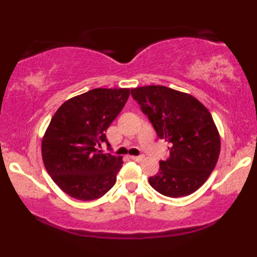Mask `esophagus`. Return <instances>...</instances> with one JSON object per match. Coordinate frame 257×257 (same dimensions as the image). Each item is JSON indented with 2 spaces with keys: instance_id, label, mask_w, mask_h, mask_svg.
I'll return each mask as SVG.
<instances>
[{
  "instance_id": "34e87169",
  "label": "esophagus",
  "mask_w": 257,
  "mask_h": 257,
  "mask_svg": "<svg viewBox=\"0 0 257 257\" xmlns=\"http://www.w3.org/2000/svg\"><path fill=\"white\" fill-rule=\"evenodd\" d=\"M143 156H131V159L132 161H135V162H140L143 161Z\"/></svg>"
}]
</instances>
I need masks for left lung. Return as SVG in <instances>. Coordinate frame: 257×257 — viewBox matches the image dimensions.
Returning <instances> with one entry per match:
<instances>
[{
	"label": "left lung",
	"mask_w": 257,
	"mask_h": 257,
	"mask_svg": "<svg viewBox=\"0 0 257 257\" xmlns=\"http://www.w3.org/2000/svg\"><path fill=\"white\" fill-rule=\"evenodd\" d=\"M133 98L149 116L170 156L159 162L150 185L170 198L196 192L213 173L220 156L221 139L210 112L191 94L164 85L133 88Z\"/></svg>",
	"instance_id": "8db88e82"
}]
</instances>
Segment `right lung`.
Instances as JSON below:
<instances>
[{"label":"right lung","instance_id":"1","mask_svg":"<svg viewBox=\"0 0 257 257\" xmlns=\"http://www.w3.org/2000/svg\"><path fill=\"white\" fill-rule=\"evenodd\" d=\"M129 88H95L66 100L42 138V159L53 181L78 200H94L116 184L122 157L104 153L105 132L124 107Z\"/></svg>","mask_w":257,"mask_h":257}]
</instances>
